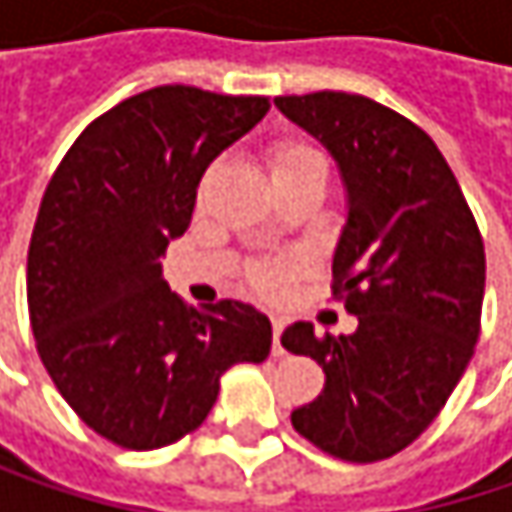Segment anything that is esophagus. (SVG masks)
<instances>
[{"instance_id": "esophagus-1", "label": "esophagus", "mask_w": 512, "mask_h": 512, "mask_svg": "<svg viewBox=\"0 0 512 512\" xmlns=\"http://www.w3.org/2000/svg\"><path fill=\"white\" fill-rule=\"evenodd\" d=\"M284 320L281 317H272V356H284V347H281V332H284Z\"/></svg>"}]
</instances>
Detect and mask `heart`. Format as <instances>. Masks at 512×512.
Wrapping results in <instances>:
<instances>
[{
    "mask_svg": "<svg viewBox=\"0 0 512 512\" xmlns=\"http://www.w3.org/2000/svg\"><path fill=\"white\" fill-rule=\"evenodd\" d=\"M266 168H269L272 183H284V180L305 174L311 168H326V162H323L317 148H311L305 142H278L266 154ZM287 272H290L287 263H260L252 269V284L263 296H278L284 290Z\"/></svg>",
    "mask_w": 512,
    "mask_h": 512,
    "instance_id": "b5f03b06",
    "label": "heart"
}]
</instances>
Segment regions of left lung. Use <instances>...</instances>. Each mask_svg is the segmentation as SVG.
<instances>
[{"instance_id":"left-lung-1","label":"left lung","mask_w":512,"mask_h":512,"mask_svg":"<svg viewBox=\"0 0 512 512\" xmlns=\"http://www.w3.org/2000/svg\"><path fill=\"white\" fill-rule=\"evenodd\" d=\"M275 106L341 168L347 225L332 290L358 317L353 335L284 329L281 347L326 373L320 397L290 421L329 457L388 460L433 424L474 356L483 240L451 165L409 118L347 91L275 97Z\"/></svg>"}]
</instances>
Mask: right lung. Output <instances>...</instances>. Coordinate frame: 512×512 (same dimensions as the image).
<instances>
[{
	"instance_id": "obj_1",
	"label": "right lung",
	"mask_w": 512,
	"mask_h": 512,
	"mask_svg": "<svg viewBox=\"0 0 512 512\" xmlns=\"http://www.w3.org/2000/svg\"><path fill=\"white\" fill-rule=\"evenodd\" d=\"M266 112V97L142 91L82 130L44 192L26 266L38 356L70 409L127 451L201 427L222 373L269 356L266 314L237 299L195 311L162 278L201 174Z\"/></svg>"
}]
</instances>
